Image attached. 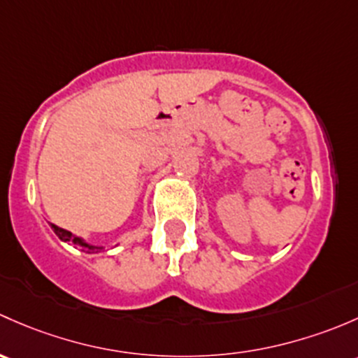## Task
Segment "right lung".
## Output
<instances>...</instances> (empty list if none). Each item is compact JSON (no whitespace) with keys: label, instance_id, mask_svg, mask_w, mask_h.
<instances>
[{"label":"right lung","instance_id":"right-lung-1","mask_svg":"<svg viewBox=\"0 0 358 358\" xmlns=\"http://www.w3.org/2000/svg\"><path fill=\"white\" fill-rule=\"evenodd\" d=\"M51 229L55 231V234H57L58 238L62 239V241L72 243V245L76 246V248H80V250H83V252L90 253V252H99V250H103V246L90 245V243L84 241L83 238H79V236L72 234V233H70V231H67V229H62V227L55 226V224H51Z\"/></svg>","mask_w":358,"mask_h":358}]
</instances>
